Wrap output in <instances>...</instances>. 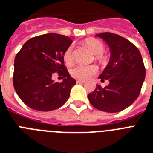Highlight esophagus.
<instances>
[{
  "label": "esophagus",
  "instance_id": "obj_1",
  "mask_svg": "<svg viewBox=\"0 0 153 153\" xmlns=\"http://www.w3.org/2000/svg\"><path fill=\"white\" fill-rule=\"evenodd\" d=\"M76 83H77V84H84V83H85V81H84V80H79V79H78V80H76Z\"/></svg>",
  "mask_w": 153,
  "mask_h": 153
}]
</instances>
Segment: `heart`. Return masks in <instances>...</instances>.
Instances as JSON below:
<instances>
[{
    "label": "heart",
    "instance_id": "obj_1",
    "mask_svg": "<svg viewBox=\"0 0 153 153\" xmlns=\"http://www.w3.org/2000/svg\"><path fill=\"white\" fill-rule=\"evenodd\" d=\"M86 44L89 47V48L95 54V59L101 63L105 62V57L102 55L105 51L104 45L100 40L97 39L90 38L86 40ZM63 60L66 65H71L74 62V45H71L65 49L63 53ZM98 71V65H77L74 67L70 71V74L74 78L79 80H86L96 74Z\"/></svg>",
    "mask_w": 153,
    "mask_h": 153
}]
</instances>
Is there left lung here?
<instances>
[{
  "label": "left lung",
  "instance_id": "left-lung-1",
  "mask_svg": "<svg viewBox=\"0 0 153 153\" xmlns=\"http://www.w3.org/2000/svg\"><path fill=\"white\" fill-rule=\"evenodd\" d=\"M110 48L111 58L104 71L99 76L102 81L109 80L104 88L96 85L88 94L91 104L107 113H117L129 107L139 95L146 68L137 47L123 36L106 32L97 34Z\"/></svg>",
  "mask_w": 153,
  "mask_h": 153
}]
</instances>
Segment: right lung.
Returning <instances> with one entry per match:
<instances>
[{"label": "right lung", "instance_id": "1", "mask_svg": "<svg viewBox=\"0 0 153 153\" xmlns=\"http://www.w3.org/2000/svg\"><path fill=\"white\" fill-rule=\"evenodd\" d=\"M67 36L48 33L27 40L15 58L13 85L20 99L30 108L51 111L68 100L76 80L64 65L63 53L72 44ZM57 73L62 83L51 79Z\"/></svg>", "mask_w": 153, "mask_h": 153}]
</instances>
